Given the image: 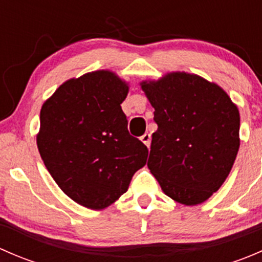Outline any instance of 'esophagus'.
Masks as SVG:
<instances>
[{
	"label": "esophagus",
	"instance_id": "1",
	"mask_svg": "<svg viewBox=\"0 0 262 262\" xmlns=\"http://www.w3.org/2000/svg\"><path fill=\"white\" fill-rule=\"evenodd\" d=\"M141 141L146 144L147 147L150 146V134L149 133H144L143 136L141 137Z\"/></svg>",
	"mask_w": 262,
	"mask_h": 262
}]
</instances>
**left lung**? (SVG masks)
<instances>
[{
  "mask_svg": "<svg viewBox=\"0 0 262 262\" xmlns=\"http://www.w3.org/2000/svg\"><path fill=\"white\" fill-rule=\"evenodd\" d=\"M155 107L148 168L184 205L209 199L226 181L239 148V112L214 82L186 72L141 82Z\"/></svg>",
  "mask_w": 262,
  "mask_h": 262,
  "instance_id": "left-lung-1",
  "label": "left lung"
}]
</instances>
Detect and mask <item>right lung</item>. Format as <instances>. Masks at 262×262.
<instances>
[{
	"instance_id": "right-lung-1",
	"label": "right lung",
	"mask_w": 262,
	"mask_h": 262,
	"mask_svg": "<svg viewBox=\"0 0 262 262\" xmlns=\"http://www.w3.org/2000/svg\"><path fill=\"white\" fill-rule=\"evenodd\" d=\"M128 82L109 70L60 84L43 104L36 136L47 170L67 196L101 210L128 190L147 147L128 132L120 104Z\"/></svg>"
}]
</instances>
